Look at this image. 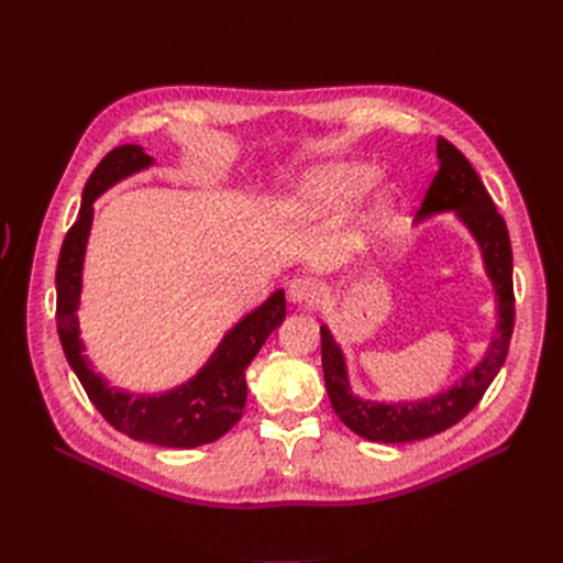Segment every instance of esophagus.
<instances>
[{"mask_svg":"<svg viewBox=\"0 0 563 563\" xmlns=\"http://www.w3.org/2000/svg\"><path fill=\"white\" fill-rule=\"evenodd\" d=\"M322 298V286L314 277H296L288 284V300L298 306H314Z\"/></svg>","mask_w":563,"mask_h":563,"instance_id":"1","label":"esophagus"}]
</instances>
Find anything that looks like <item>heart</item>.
I'll use <instances>...</instances> for the list:
<instances>
[{
  "label": "heart",
  "instance_id": "b5f03b06",
  "mask_svg": "<svg viewBox=\"0 0 563 563\" xmlns=\"http://www.w3.org/2000/svg\"><path fill=\"white\" fill-rule=\"evenodd\" d=\"M376 168L367 163H336L312 173L294 196L296 210H336L367 191Z\"/></svg>",
  "mask_w": 563,
  "mask_h": 563
}]
</instances>
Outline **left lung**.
Returning a JSON list of instances; mask_svg holds the SVG:
<instances>
[{
    "instance_id": "left-lung-1",
    "label": "left lung",
    "mask_w": 563,
    "mask_h": 563,
    "mask_svg": "<svg viewBox=\"0 0 563 563\" xmlns=\"http://www.w3.org/2000/svg\"><path fill=\"white\" fill-rule=\"evenodd\" d=\"M440 168L423 196L417 220L431 218L435 212L454 210L478 241L485 272L497 296V336L488 353L471 369L460 384L438 393L421 402H372L360 400L347 384L341 347L327 327L322 333V369L333 412L357 435L374 443H409L445 431L462 421L478 405L493 378L503 367L514 331V282H511V244L507 224L499 216L490 194L485 191L481 177L471 168L462 151L440 136L438 140Z\"/></svg>"
}]
</instances>
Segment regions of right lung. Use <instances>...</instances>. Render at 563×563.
Segmentation results:
<instances>
[{"mask_svg": "<svg viewBox=\"0 0 563 563\" xmlns=\"http://www.w3.org/2000/svg\"><path fill=\"white\" fill-rule=\"evenodd\" d=\"M151 163L154 158L144 154L142 146L123 144L109 151L89 175L78 220L73 222L64 239L56 265V329L66 360L75 376L80 378L87 398L113 429L142 443L199 448L224 435L244 415L249 395L246 367L269 333L284 322L286 298L279 288L261 308L249 312L234 329L224 333L218 351L210 355L201 372L170 393L132 395L106 384L82 355L85 345L80 341L78 314H75L82 291L87 236L95 216L92 203L118 179L140 173Z\"/></svg>", "mask_w": 563, "mask_h": 563, "instance_id": "add662e5", "label": "right lung"}]
</instances>
